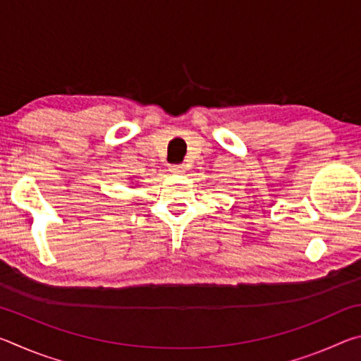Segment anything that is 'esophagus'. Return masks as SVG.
<instances>
[{
  "label": "esophagus",
  "mask_w": 361,
  "mask_h": 361,
  "mask_svg": "<svg viewBox=\"0 0 361 361\" xmlns=\"http://www.w3.org/2000/svg\"><path fill=\"white\" fill-rule=\"evenodd\" d=\"M169 170L172 173H185V166H181V164H173V166H170Z\"/></svg>",
  "instance_id": "obj_1"
}]
</instances>
